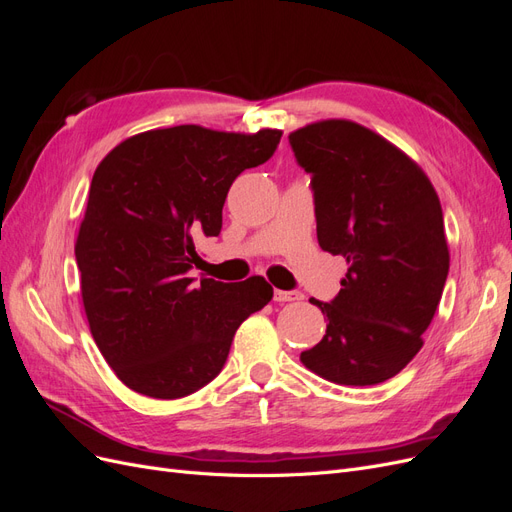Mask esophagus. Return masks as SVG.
Returning a JSON list of instances; mask_svg holds the SVG:
<instances>
[{"label":"esophagus","instance_id":"obj_1","mask_svg":"<svg viewBox=\"0 0 512 512\" xmlns=\"http://www.w3.org/2000/svg\"><path fill=\"white\" fill-rule=\"evenodd\" d=\"M273 299H275L277 303L299 301V299H303V294H301V292H288V290H275V292H273Z\"/></svg>","mask_w":512,"mask_h":512}]
</instances>
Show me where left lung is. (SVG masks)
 <instances>
[{
	"instance_id": "1",
	"label": "left lung",
	"mask_w": 512,
	"mask_h": 512,
	"mask_svg": "<svg viewBox=\"0 0 512 512\" xmlns=\"http://www.w3.org/2000/svg\"><path fill=\"white\" fill-rule=\"evenodd\" d=\"M288 141L312 173L318 243L348 265L331 303L312 299L327 333L301 363L335 384L389 380L423 348L442 299L451 254L440 198L408 153L361 123L322 119Z\"/></svg>"
}]
</instances>
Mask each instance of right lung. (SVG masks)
<instances>
[{
	"instance_id": "obj_1",
	"label": "right lung",
	"mask_w": 512,
	"mask_h": 512,
	"mask_svg": "<svg viewBox=\"0 0 512 512\" xmlns=\"http://www.w3.org/2000/svg\"><path fill=\"white\" fill-rule=\"evenodd\" d=\"M282 130L175 126L111 149L89 185L74 254L89 331L128 389L185 397L220 374L239 324L273 299L265 277H188L196 241L218 237L226 194L267 162Z\"/></svg>"
}]
</instances>
